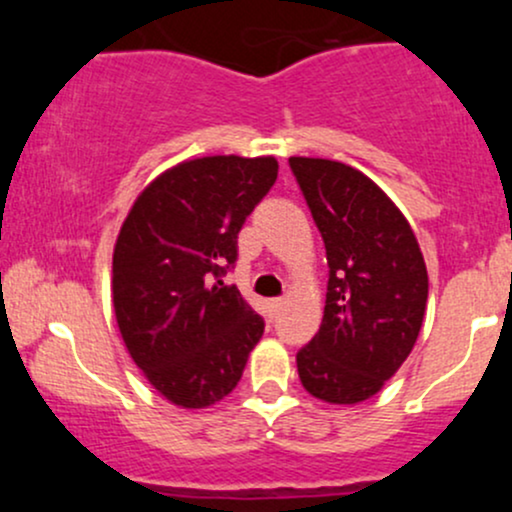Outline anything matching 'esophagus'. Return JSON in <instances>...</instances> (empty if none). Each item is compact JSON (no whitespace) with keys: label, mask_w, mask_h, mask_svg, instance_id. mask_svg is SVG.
Masks as SVG:
<instances>
[{"label":"esophagus","mask_w":512,"mask_h":512,"mask_svg":"<svg viewBox=\"0 0 512 512\" xmlns=\"http://www.w3.org/2000/svg\"><path fill=\"white\" fill-rule=\"evenodd\" d=\"M281 305H284V301H281V298H272V301H269V315H279V310H281Z\"/></svg>","instance_id":"1"}]
</instances>
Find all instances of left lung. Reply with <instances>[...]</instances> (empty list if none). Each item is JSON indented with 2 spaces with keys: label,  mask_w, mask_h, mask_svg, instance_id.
I'll return each instance as SVG.
<instances>
[{
  "label": "left lung",
  "mask_w": 512,
  "mask_h": 512,
  "mask_svg": "<svg viewBox=\"0 0 512 512\" xmlns=\"http://www.w3.org/2000/svg\"><path fill=\"white\" fill-rule=\"evenodd\" d=\"M327 252L320 330L296 354L310 395L373 397L407 361L424 322L428 272L414 231L373 180L327 158H289Z\"/></svg>",
  "instance_id": "obj_1"
}]
</instances>
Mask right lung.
<instances>
[{
	"instance_id": "right-lung-1",
	"label": "right lung",
	"mask_w": 512,
	"mask_h": 512,
	"mask_svg": "<svg viewBox=\"0 0 512 512\" xmlns=\"http://www.w3.org/2000/svg\"><path fill=\"white\" fill-rule=\"evenodd\" d=\"M272 156H207L156 178L122 223L113 305L129 356L168 402L204 409L238 385L262 315L221 276L238 233L272 190Z\"/></svg>"
}]
</instances>
